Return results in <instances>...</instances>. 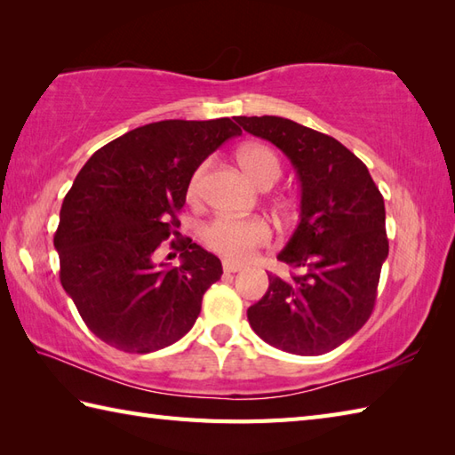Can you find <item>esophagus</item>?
<instances>
[{
    "instance_id": "34e87169",
    "label": "esophagus",
    "mask_w": 455,
    "mask_h": 455,
    "mask_svg": "<svg viewBox=\"0 0 455 455\" xmlns=\"http://www.w3.org/2000/svg\"><path fill=\"white\" fill-rule=\"evenodd\" d=\"M243 267H244L243 264L230 262V259H225V262H222V269H225L227 274H236V272H240V269H243Z\"/></svg>"
}]
</instances>
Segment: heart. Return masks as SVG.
<instances>
[{
	"instance_id": "heart-1",
	"label": "heart",
	"mask_w": 455,
	"mask_h": 455,
	"mask_svg": "<svg viewBox=\"0 0 455 455\" xmlns=\"http://www.w3.org/2000/svg\"><path fill=\"white\" fill-rule=\"evenodd\" d=\"M238 164L246 176L262 189L272 188L277 178L282 176V164H279L277 154L266 147V144L248 142L244 147H240ZM205 168L207 164H201L191 173L188 183V197L191 201L199 197ZM201 238L209 250L230 259V262H246L258 248L269 244V240H272V228H269L267 220L259 217H219L203 227Z\"/></svg>"
}]
</instances>
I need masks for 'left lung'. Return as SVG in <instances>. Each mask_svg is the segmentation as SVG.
Returning <instances> with one entry per match:
<instances>
[{
	"mask_svg": "<svg viewBox=\"0 0 455 455\" xmlns=\"http://www.w3.org/2000/svg\"><path fill=\"white\" fill-rule=\"evenodd\" d=\"M291 160L301 181V220L277 254L295 274H267L269 287L248 308L264 342L297 355H321L371 316L389 254L385 203L365 164L324 132L283 117H238Z\"/></svg>",
	"mask_w": 455,
	"mask_h": 455,
	"instance_id": "left-lung-1",
	"label": "left lung"
}]
</instances>
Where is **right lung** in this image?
<instances>
[{"mask_svg":"<svg viewBox=\"0 0 455 455\" xmlns=\"http://www.w3.org/2000/svg\"><path fill=\"white\" fill-rule=\"evenodd\" d=\"M238 134L228 117L150 123L105 144L76 176L54 248L64 291L105 344L148 354L178 342L196 324L222 266L180 236L178 212L191 173ZM170 237L182 252L180 268L157 262Z\"/></svg>","mask_w":455,"mask_h":455,"instance_id":"1","label":"right lung"}]
</instances>
